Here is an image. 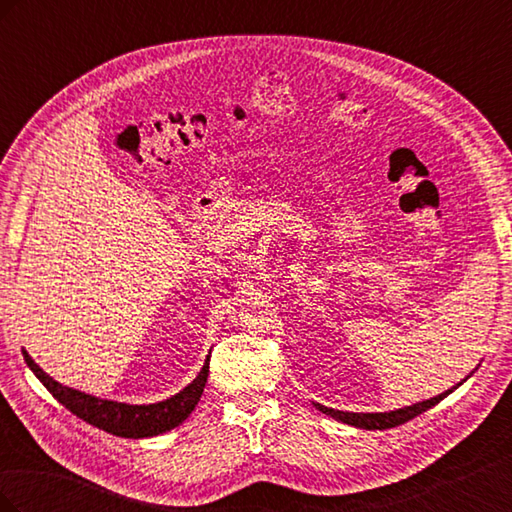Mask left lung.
Segmentation results:
<instances>
[{
  "mask_svg": "<svg viewBox=\"0 0 512 512\" xmlns=\"http://www.w3.org/2000/svg\"><path fill=\"white\" fill-rule=\"evenodd\" d=\"M461 384V382H459ZM457 384V386H459ZM457 386H453V389H457ZM446 391L438 397H431L427 401H421V404H414V406H408V408H399V410H393V412H374V414H359V412H342V410H333V408H324L320 404H316V408L324 414H329L333 418H337V421L342 423H348V425H354V427H361V429H391V427H397V425H404L408 421H412L414 416L423 414L425 410L433 408L436 404H440V401L448 395L453 393Z\"/></svg>",
  "mask_w": 512,
  "mask_h": 512,
  "instance_id": "8db88e82",
  "label": "left lung"
}]
</instances>
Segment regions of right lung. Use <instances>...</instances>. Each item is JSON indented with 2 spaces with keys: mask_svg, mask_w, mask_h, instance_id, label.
I'll list each match as a JSON object with an SVG mask.
<instances>
[{
  "mask_svg": "<svg viewBox=\"0 0 512 512\" xmlns=\"http://www.w3.org/2000/svg\"><path fill=\"white\" fill-rule=\"evenodd\" d=\"M23 356L29 369L34 371L38 380L46 386V389H49V393L59 401L61 406H66L72 414L83 418L85 423L104 429L119 438H151L181 425L196 408L209 376V356H207V361L203 369H200L196 380L185 386V389L175 397L160 401V404L130 406V404H119V401H108L94 395H85L81 391L68 389V386H61L51 376H46L25 350H23Z\"/></svg>",
  "mask_w": 512,
  "mask_h": 512,
  "instance_id": "obj_1",
  "label": "right lung"
}]
</instances>
